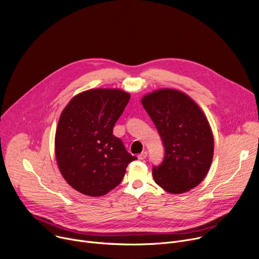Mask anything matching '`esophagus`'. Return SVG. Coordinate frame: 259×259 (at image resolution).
Wrapping results in <instances>:
<instances>
[{
    "mask_svg": "<svg viewBox=\"0 0 259 259\" xmlns=\"http://www.w3.org/2000/svg\"><path fill=\"white\" fill-rule=\"evenodd\" d=\"M146 157H147V153L146 152H142L141 154L138 155V159L139 160H144V159H146Z\"/></svg>",
    "mask_w": 259,
    "mask_h": 259,
    "instance_id": "esophagus-1",
    "label": "esophagus"
}]
</instances>
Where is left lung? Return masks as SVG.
Returning a JSON list of instances; mask_svg holds the SVG:
<instances>
[{
  "instance_id": "1",
  "label": "left lung",
  "mask_w": 259,
  "mask_h": 259,
  "mask_svg": "<svg viewBox=\"0 0 259 259\" xmlns=\"http://www.w3.org/2000/svg\"><path fill=\"white\" fill-rule=\"evenodd\" d=\"M141 103L154 122L164 145V158L153 167L157 184L172 194L194 189L204 179L212 162L214 140L201 108L184 93L155 91Z\"/></svg>"
}]
</instances>
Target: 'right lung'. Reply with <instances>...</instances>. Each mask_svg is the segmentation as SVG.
I'll return each instance as SVG.
<instances>
[{
    "label": "right lung",
    "instance_id": "add662e5",
    "mask_svg": "<svg viewBox=\"0 0 259 259\" xmlns=\"http://www.w3.org/2000/svg\"><path fill=\"white\" fill-rule=\"evenodd\" d=\"M130 95L119 89H92L78 94L65 106L55 135L59 170L70 187L91 196H102L121 183L129 154L113 134Z\"/></svg>",
    "mask_w": 259,
    "mask_h": 259
}]
</instances>
